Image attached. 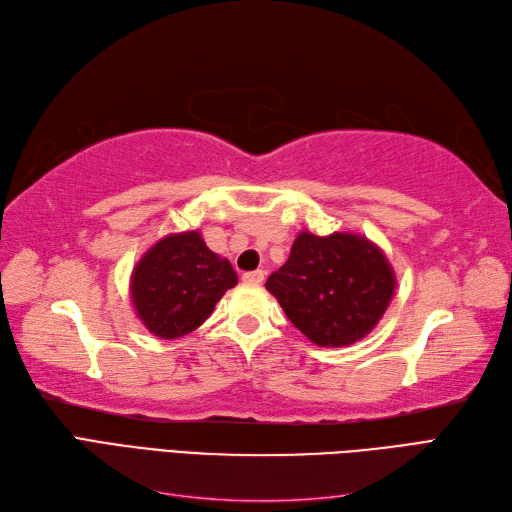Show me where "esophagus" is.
Masks as SVG:
<instances>
[{"mask_svg": "<svg viewBox=\"0 0 512 512\" xmlns=\"http://www.w3.org/2000/svg\"><path fill=\"white\" fill-rule=\"evenodd\" d=\"M243 282L250 284V286H260L265 282V271H250V273H243Z\"/></svg>", "mask_w": 512, "mask_h": 512, "instance_id": "1", "label": "esophagus"}]
</instances>
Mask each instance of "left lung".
Listing matches in <instances>:
<instances>
[{
    "instance_id": "obj_1",
    "label": "left lung",
    "mask_w": 512,
    "mask_h": 512,
    "mask_svg": "<svg viewBox=\"0 0 512 512\" xmlns=\"http://www.w3.org/2000/svg\"><path fill=\"white\" fill-rule=\"evenodd\" d=\"M395 286L391 262L365 235L309 230L265 284L294 327L322 348H344L374 331Z\"/></svg>"
}]
</instances>
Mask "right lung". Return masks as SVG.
Returning <instances> with one entry per match:
<instances>
[{
    "mask_svg": "<svg viewBox=\"0 0 512 512\" xmlns=\"http://www.w3.org/2000/svg\"><path fill=\"white\" fill-rule=\"evenodd\" d=\"M237 282L228 258L211 252L198 230H188L166 235L136 262L130 297L149 333L177 339L198 329Z\"/></svg>",
    "mask_w": 512,
    "mask_h": 512,
    "instance_id": "add662e5",
    "label": "right lung"
}]
</instances>
